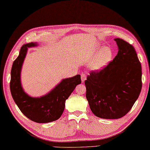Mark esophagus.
Wrapping results in <instances>:
<instances>
[{
	"label": "esophagus",
	"mask_w": 150,
	"mask_h": 150,
	"mask_svg": "<svg viewBox=\"0 0 150 150\" xmlns=\"http://www.w3.org/2000/svg\"><path fill=\"white\" fill-rule=\"evenodd\" d=\"M81 81L84 82L85 79H86V75H85V74H81Z\"/></svg>",
	"instance_id": "esophagus-1"
}]
</instances>
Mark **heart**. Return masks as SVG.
Here are the masks:
<instances>
[{
	"instance_id": "obj_1",
	"label": "heart",
	"mask_w": 150,
	"mask_h": 150,
	"mask_svg": "<svg viewBox=\"0 0 150 150\" xmlns=\"http://www.w3.org/2000/svg\"><path fill=\"white\" fill-rule=\"evenodd\" d=\"M112 57V52L109 48H102L96 56V52H90L86 56L87 61L93 62L91 63V69L93 71L100 70L107 65Z\"/></svg>"
}]
</instances>
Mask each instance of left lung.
I'll return each mask as SVG.
<instances>
[{"label":"left lung","instance_id":"1","mask_svg":"<svg viewBox=\"0 0 150 150\" xmlns=\"http://www.w3.org/2000/svg\"><path fill=\"white\" fill-rule=\"evenodd\" d=\"M117 56L100 71L90 72L85 81L91 110L101 118L117 119L126 115L142 88V68L135 48L120 38L115 39Z\"/></svg>","mask_w":150,"mask_h":150}]
</instances>
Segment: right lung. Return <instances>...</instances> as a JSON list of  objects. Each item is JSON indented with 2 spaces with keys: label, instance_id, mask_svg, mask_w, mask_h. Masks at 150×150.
Wrapping results in <instances>:
<instances>
[{
  "label": "right lung",
  "instance_id": "add662e5",
  "mask_svg": "<svg viewBox=\"0 0 150 150\" xmlns=\"http://www.w3.org/2000/svg\"><path fill=\"white\" fill-rule=\"evenodd\" d=\"M37 45V42H30L21 47L19 56L11 67L10 91L15 103L27 118L37 123H48L61 117L66 100L75 87L81 83V76L78 74L63 79L49 93L40 98L28 96L21 86V71L28 48Z\"/></svg>",
  "mask_w": 150,
  "mask_h": 150
}]
</instances>
